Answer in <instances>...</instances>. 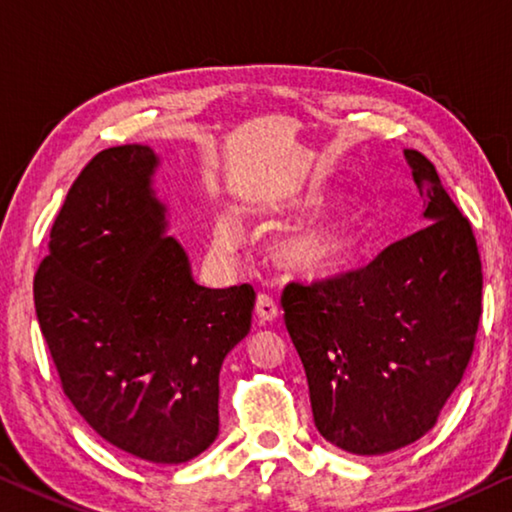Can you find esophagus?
<instances>
[{
    "label": "esophagus",
    "mask_w": 512,
    "mask_h": 512,
    "mask_svg": "<svg viewBox=\"0 0 512 512\" xmlns=\"http://www.w3.org/2000/svg\"><path fill=\"white\" fill-rule=\"evenodd\" d=\"M255 314H257L259 323H271V321L278 319L280 307L269 294H259L257 303H255Z\"/></svg>",
    "instance_id": "obj_1"
}]
</instances>
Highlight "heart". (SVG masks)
<instances>
[{
    "instance_id": "1",
    "label": "heart",
    "mask_w": 512,
    "mask_h": 512,
    "mask_svg": "<svg viewBox=\"0 0 512 512\" xmlns=\"http://www.w3.org/2000/svg\"><path fill=\"white\" fill-rule=\"evenodd\" d=\"M214 243L221 253H234L241 243V227L232 214L218 216ZM355 246V223L346 214L314 216L296 230L285 234L278 246L280 262L289 271L307 275H326L339 269Z\"/></svg>"
}]
</instances>
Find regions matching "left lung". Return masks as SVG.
I'll return each mask as SVG.
<instances>
[{
  "mask_svg": "<svg viewBox=\"0 0 512 512\" xmlns=\"http://www.w3.org/2000/svg\"><path fill=\"white\" fill-rule=\"evenodd\" d=\"M426 225L371 264L282 294L285 326L305 367L319 433L339 449L380 456L435 426L465 376L483 314L472 223L433 161L405 150Z\"/></svg>",
  "mask_w": 512,
  "mask_h": 512,
  "instance_id": "8db88e82",
  "label": "left lung"
}]
</instances>
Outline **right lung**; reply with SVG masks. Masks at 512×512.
I'll use <instances>...</instances> for the list:
<instances>
[{
    "label": "right lung",
    "instance_id": "obj_1",
    "mask_svg": "<svg viewBox=\"0 0 512 512\" xmlns=\"http://www.w3.org/2000/svg\"><path fill=\"white\" fill-rule=\"evenodd\" d=\"M145 145L97 152L72 182L34 303L61 387L109 444L177 465L218 435V373L250 330L255 289L200 287L166 237Z\"/></svg>",
    "mask_w": 512,
    "mask_h": 512
}]
</instances>
